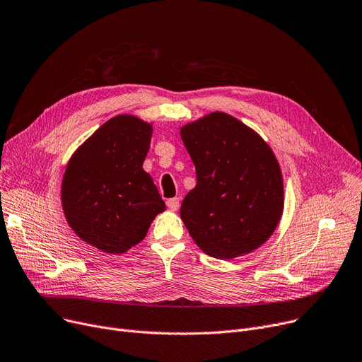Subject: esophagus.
Instances as JSON below:
<instances>
[{
  "label": "esophagus",
  "mask_w": 362,
  "mask_h": 362,
  "mask_svg": "<svg viewBox=\"0 0 362 362\" xmlns=\"http://www.w3.org/2000/svg\"><path fill=\"white\" fill-rule=\"evenodd\" d=\"M165 204H167V206H168V210H171V211H177L179 206H180L179 198H170V199H167Z\"/></svg>",
  "instance_id": "esophagus-1"
}]
</instances>
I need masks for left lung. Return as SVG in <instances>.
<instances>
[{
  "label": "left lung",
  "instance_id": "obj_1",
  "mask_svg": "<svg viewBox=\"0 0 362 362\" xmlns=\"http://www.w3.org/2000/svg\"><path fill=\"white\" fill-rule=\"evenodd\" d=\"M197 186L180 208L189 235L210 257L232 259L267 242L281 218L283 176L270 145L221 111L180 127Z\"/></svg>",
  "mask_w": 362,
  "mask_h": 362
}]
</instances>
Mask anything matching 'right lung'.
Returning a JSON list of instances; mask_svg holds the SVG:
<instances>
[{
    "label": "right lung",
    "instance_id": "add662e5",
    "mask_svg": "<svg viewBox=\"0 0 362 362\" xmlns=\"http://www.w3.org/2000/svg\"><path fill=\"white\" fill-rule=\"evenodd\" d=\"M152 123L132 116L105 122L70 157L62 205L71 230L110 255L138 245L165 210L158 189L142 168Z\"/></svg>",
    "mask_w": 362,
    "mask_h": 362
}]
</instances>
